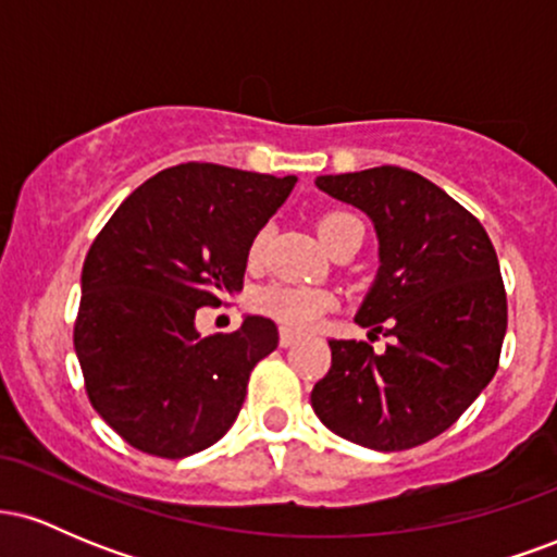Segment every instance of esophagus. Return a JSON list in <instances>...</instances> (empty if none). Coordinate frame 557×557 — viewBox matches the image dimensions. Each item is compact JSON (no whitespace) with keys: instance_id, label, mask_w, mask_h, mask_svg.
<instances>
[{"instance_id":"obj_1","label":"esophagus","mask_w":557,"mask_h":557,"mask_svg":"<svg viewBox=\"0 0 557 557\" xmlns=\"http://www.w3.org/2000/svg\"><path fill=\"white\" fill-rule=\"evenodd\" d=\"M300 337L296 335V332H290L287 327L280 330V345H283V348H290V345H296Z\"/></svg>"}]
</instances>
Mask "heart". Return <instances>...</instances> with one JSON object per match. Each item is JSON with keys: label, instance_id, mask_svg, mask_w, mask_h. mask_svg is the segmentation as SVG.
Wrapping results in <instances>:
<instances>
[{"label": "heart", "instance_id": "b5f03b06", "mask_svg": "<svg viewBox=\"0 0 557 557\" xmlns=\"http://www.w3.org/2000/svg\"><path fill=\"white\" fill-rule=\"evenodd\" d=\"M354 214L345 212H330L319 220V235H322L324 246H332L337 235L343 233L345 227L354 225ZM264 243H267V230L257 233V238L248 246V261L251 264H259L261 257H264ZM335 298L327 290H319V287H304V285H285L274 283L261 287V290L253 296V309L261 311L264 317L274 319V322L285 324L290 330H309L311 324L317 322L324 311L332 309Z\"/></svg>", "mask_w": 557, "mask_h": 557}]
</instances>
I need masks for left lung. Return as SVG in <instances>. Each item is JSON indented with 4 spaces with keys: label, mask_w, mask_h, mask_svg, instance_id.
<instances>
[{
    "label": "left lung",
    "mask_w": 557,
    "mask_h": 557,
    "mask_svg": "<svg viewBox=\"0 0 557 557\" xmlns=\"http://www.w3.org/2000/svg\"><path fill=\"white\" fill-rule=\"evenodd\" d=\"M317 188L372 220L380 270L356 322L393 345L330 341L311 408L343 440L408 450L456 424L497 372L508 327L497 253L474 214L411 170L319 175Z\"/></svg>",
    "instance_id": "1"
}]
</instances>
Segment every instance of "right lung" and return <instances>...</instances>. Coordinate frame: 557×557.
Wrapping results in <instances>:
<instances>
[{"mask_svg":"<svg viewBox=\"0 0 557 557\" xmlns=\"http://www.w3.org/2000/svg\"><path fill=\"white\" fill-rule=\"evenodd\" d=\"M296 181L177 164L133 190L96 235L73 343L88 400L127 445L175 461L238 419L277 327L246 317L235 332L201 337L196 311L243 290L248 246Z\"/></svg>","mask_w":557,"mask_h":557,"instance_id":"add662e5","label":"right lung"}]
</instances>
